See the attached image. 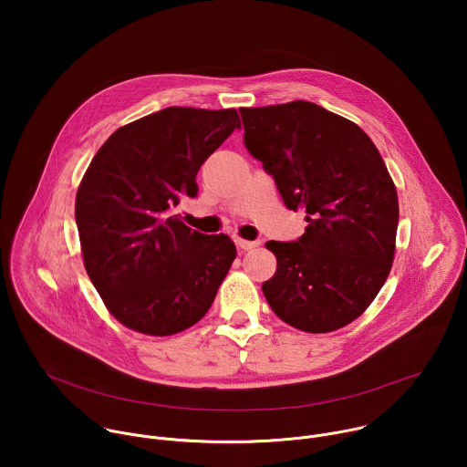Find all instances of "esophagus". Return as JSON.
I'll return each mask as SVG.
<instances>
[{"mask_svg":"<svg viewBox=\"0 0 467 467\" xmlns=\"http://www.w3.org/2000/svg\"><path fill=\"white\" fill-rule=\"evenodd\" d=\"M236 245L244 251H249V249H254L260 245L258 240H244V238H236Z\"/></svg>","mask_w":467,"mask_h":467,"instance_id":"34e87169","label":"esophagus"}]
</instances>
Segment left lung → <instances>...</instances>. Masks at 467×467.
Segmentation results:
<instances>
[{
	"instance_id": "left-lung-1",
	"label": "left lung",
	"mask_w": 467,
	"mask_h": 467,
	"mask_svg": "<svg viewBox=\"0 0 467 467\" xmlns=\"http://www.w3.org/2000/svg\"><path fill=\"white\" fill-rule=\"evenodd\" d=\"M244 144L290 211L306 213L296 242H268L275 275L265 301L288 325L330 332L357 319L388 279L399 202L386 164L353 121L310 101L242 109Z\"/></svg>"
}]
</instances>
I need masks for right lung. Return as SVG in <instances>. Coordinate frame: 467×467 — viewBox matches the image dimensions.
Masks as SVG:
<instances>
[{
  "instance_id": "obj_1",
  "label": "right lung",
  "mask_w": 467,
  "mask_h": 467,
  "mask_svg": "<svg viewBox=\"0 0 467 467\" xmlns=\"http://www.w3.org/2000/svg\"><path fill=\"white\" fill-rule=\"evenodd\" d=\"M240 127L236 109L168 107L119 127L92 159L76 197L87 274L125 327L170 337L202 319L236 247L171 213L195 197L202 164Z\"/></svg>"
}]
</instances>
